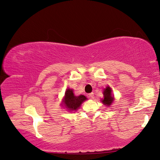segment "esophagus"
I'll return each mask as SVG.
<instances>
[{
  "instance_id": "esophagus-1",
  "label": "esophagus",
  "mask_w": 160,
  "mask_h": 160,
  "mask_svg": "<svg viewBox=\"0 0 160 160\" xmlns=\"http://www.w3.org/2000/svg\"><path fill=\"white\" fill-rule=\"evenodd\" d=\"M88 98H89L90 99H93V98H94L93 93H90L88 94Z\"/></svg>"
}]
</instances>
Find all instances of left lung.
<instances>
[{
  "mask_svg": "<svg viewBox=\"0 0 160 160\" xmlns=\"http://www.w3.org/2000/svg\"><path fill=\"white\" fill-rule=\"evenodd\" d=\"M104 99L102 100V102L107 106H110L113 101V97L111 96V89L110 87H107L106 89H104L103 92Z\"/></svg>",
  "mask_w": 160,
  "mask_h": 160,
  "instance_id": "8db88e82",
  "label": "left lung"
}]
</instances>
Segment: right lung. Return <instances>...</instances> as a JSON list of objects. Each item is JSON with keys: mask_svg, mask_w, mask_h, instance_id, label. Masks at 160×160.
Here are the masks:
<instances>
[{"mask_svg": "<svg viewBox=\"0 0 160 160\" xmlns=\"http://www.w3.org/2000/svg\"><path fill=\"white\" fill-rule=\"evenodd\" d=\"M87 100V98L83 95H80L78 96H75L73 93V90L67 89L64 95V103L69 111H76L80 107L84 100Z\"/></svg>", "mask_w": 160, "mask_h": 160, "instance_id": "obj_1", "label": "right lung"}]
</instances>
